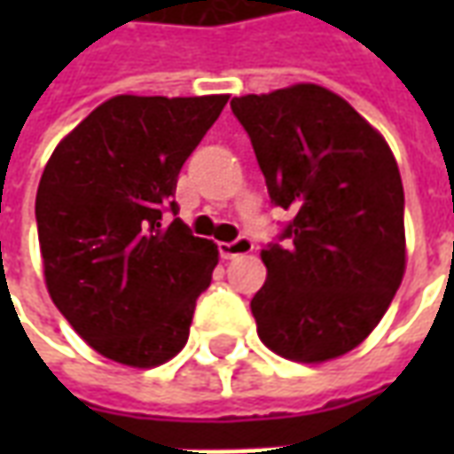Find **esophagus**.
Wrapping results in <instances>:
<instances>
[{
    "label": "esophagus",
    "instance_id": "1",
    "mask_svg": "<svg viewBox=\"0 0 454 454\" xmlns=\"http://www.w3.org/2000/svg\"><path fill=\"white\" fill-rule=\"evenodd\" d=\"M253 240L246 236H238L236 240H231V243H221L218 250H221V255L231 260V257H240V255H247V253H253Z\"/></svg>",
    "mask_w": 454,
    "mask_h": 454
}]
</instances>
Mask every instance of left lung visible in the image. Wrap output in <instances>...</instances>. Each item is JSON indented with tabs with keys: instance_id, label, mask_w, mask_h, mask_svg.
Returning <instances> with one entry per match:
<instances>
[{
	"instance_id": "1",
	"label": "left lung",
	"mask_w": 454,
	"mask_h": 454,
	"mask_svg": "<svg viewBox=\"0 0 454 454\" xmlns=\"http://www.w3.org/2000/svg\"><path fill=\"white\" fill-rule=\"evenodd\" d=\"M275 207L292 208L262 250L257 335L286 360L357 348L387 314L406 267L403 184L387 140L318 84L231 99Z\"/></svg>"
}]
</instances>
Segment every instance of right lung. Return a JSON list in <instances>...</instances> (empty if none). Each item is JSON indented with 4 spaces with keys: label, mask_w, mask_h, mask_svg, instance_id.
<instances>
[{
    "label": "right lung",
    "mask_w": 454,
    "mask_h": 454,
    "mask_svg": "<svg viewBox=\"0 0 454 454\" xmlns=\"http://www.w3.org/2000/svg\"><path fill=\"white\" fill-rule=\"evenodd\" d=\"M228 94L133 97L97 106L43 169L35 223L53 304L94 350L158 367L189 338L218 262L214 240L177 216L179 169Z\"/></svg>",
    "instance_id": "obj_1"
}]
</instances>
